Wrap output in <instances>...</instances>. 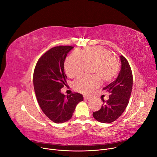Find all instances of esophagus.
Masks as SVG:
<instances>
[{
  "label": "esophagus",
  "instance_id": "1",
  "mask_svg": "<svg viewBox=\"0 0 157 157\" xmlns=\"http://www.w3.org/2000/svg\"><path fill=\"white\" fill-rule=\"evenodd\" d=\"M84 99H85V100H90V98L87 96H84Z\"/></svg>",
  "mask_w": 157,
  "mask_h": 157
}]
</instances>
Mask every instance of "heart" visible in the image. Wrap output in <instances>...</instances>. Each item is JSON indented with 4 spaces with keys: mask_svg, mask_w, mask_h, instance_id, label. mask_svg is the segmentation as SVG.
<instances>
[{
    "mask_svg": "<svg viewBox=\"0 0 157 157\" xmlns=\"http://www.w3.org/2000/svg\"><path fill=\"white\" fill-rule=\"evenodd\" d=\"M93 77H82L75 80L74 88L77 91L87 94L102 82L111 81L115 77L118 65L111 52L101 46H95L82 51L74 52L67 57L65 62V70L70 78L82 75L87 67L92 66Z\"/></svg>",
    "mask_w": 157,
    "mask_h": 157,
    "instance_id": "b5f03b06",
    "label": "heart"
}]
</instances>
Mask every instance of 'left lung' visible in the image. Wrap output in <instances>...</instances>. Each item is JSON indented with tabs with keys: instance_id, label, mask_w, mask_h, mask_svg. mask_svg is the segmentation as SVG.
<instances>
[{
	"instance_id": "obj_1",
	"label": "left lung",
	"mask_w": 157,
	"mask_h": 157,
	"mask_svg": "<svg viewBox=\"0 0 157 157\" xmlns=\"http://www.w3.org/2000/svg\"><path fill=\"white\" fill-rule=\"evenodd\" d=\"M121 69L115 81L103 88L110 93L108 100H103V105L93 113L94 118L102 123H111L117 120L126 108L132 93L133 76L130 66L124 56H120Z\"/></svg>"
}]
</instances>
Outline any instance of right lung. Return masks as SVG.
<instances>
[{
	"label": "right lung",
	"mask_w": 157,
	"mask_h": 157,
	"mask_svg": "<svg viewBox=\"0 0 157 157\" xmlns=\"http://www.w3.org/2000/svg\"><path fill=\"white\" fill-rule=\"evenodd\" d=\"M74 47L56 46L50 49L37 61L33 74V85L42 111L56 123L71 119L77 104L83 101L81 94L65 96L61 89L67 86L64 62Z\"/></svg>",
	"instance_id": "1"
}]
</instances>
